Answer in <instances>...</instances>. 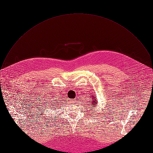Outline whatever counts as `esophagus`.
Instances as JSON below:
<instances>
[{
    "mask_svg": "<svg viewBox=\"0 0 153 153\" xmlns=\"http://www.w3.org/2000/svg\"><path fill=\"white\" fill-rule=\"evenodd\" d=\"M71 103H72V104H75V103H76V101L74 100H71Z\"/></svg>",
    "mask_w": 153,
    "mask_h": 153,
    "instance_id": "obj_1",
    "label": "esophagus"
}]
</instances>
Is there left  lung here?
<instances>
[{"instance_id": "8db88e82", "label": "left lung", "mask_w": 153, "mask_h": 153, "mask_svg": "<svg viewBox=\"0 0 153 153\" xmlns=\"http://www.w3.org/2000/svg\"><path fill=\"white\" fill-rule=\"evenodd\" d=\"M92 99H94V100H93V101H91V103H90V104H88V105L93 106V107H96V106H97V104H98L97 100L95 99V98H94V97H93V98H92ZM88 103H90V101H88ZM91 104H92L93 105H91Z\"/></svg>"}]
</instances>
